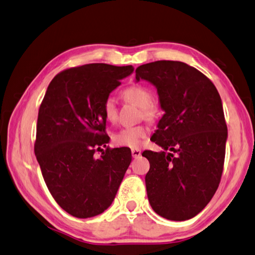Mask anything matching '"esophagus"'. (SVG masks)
Here are the masks:
<instances>
[{"mask_svg": "<svg viewBox=\"0 0 255 255\" xmlns=\"http://www.w3.org/2000/svg\"><path fill=\"white\" fill-rule=\"evenodd\" d=\"M132 156L133 157H138L141 155V151L138 148H132Z\"/></svg>", "mask_w": 255, "mask_h": 255, "instance_id": "34e87169", "label": "esophagus"}]
</instances>
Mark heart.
Here are the masks:
<instances>
[{
  "instance_id": "b5f03b06",
  "label": "heart",
  "mask_w": 255,
  "mask_h": 255,
  "mask_svg": "<svg viewBox=\"0 0 255 255\" xmlns=\"http://www.w3.org/2000/svg\"><path fill=\"white\" fill-rule=\"evenodd\" d=\"M124 97L129 102L136 104L142 110V114L145 119H153L158 113L157 104L152 102V93L150 90L142 85H129L124 90ZM103 112L108 121H115L118 118V102L114 97H108L104 100ZM150 129L145 126H134L120 128L114 133L113 142L118 145L128 147H137L141 145L142 140L145 138Z\"/></svg>"
}]
</instances>
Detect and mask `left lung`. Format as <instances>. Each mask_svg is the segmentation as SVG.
Masks as SVG:
<instances>
[{
	"label": "left lung",
	"mask_w": 255,
	"mask_h": 255,
	"mask_svg": "<svg viewBox=\"0 0 255 255\" xmlns=\"http://www.w3.org/2000/svg\"><path fill=\"white\" fill-rule=\"evenodd\" d=\"M135 79L156 86L165 111L151 138L164 151L142 154L150 162L148 202L164 219H192L213 198L222 176L228 128L220 94L202 72L179 61L143 64Z\"/></svg>",
	"instance_id": "left-lung-1"
}]
</instances>
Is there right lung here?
Wrapping results in <instances>:
<instances>
[{
    "label": "right lung",
    "mask_w": 255,
    "mask_h": 255,
    "mask_svg": "<svg viewBox=\"0 0 255 255\" xmlns=\"http://www.w3.org/2000/svg\"><path fill=\"white\" fill-rule=\"evenodd\" d=\"M132 65L91 63L60 72L38 110L34 153L53 199L79 219L107 210L129 163L128 147H107L103 103Z\"/></svg>",
    "instance_id": "1"
}]
</instances>
